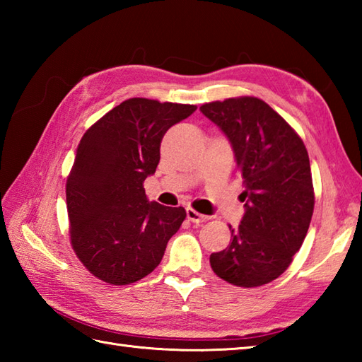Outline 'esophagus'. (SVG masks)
Segmentation results:
<instances>
[{
	"mask_svg": "<svg viewBox=\"0 0 362 362\" xmlns=\"http://www.w3.org/2000/svg\"><path fill=\"white\" fill-rule=\"evenodd\" d=\"M187 218L191 222H205V221L210 219V216H206V214H201V213L193 210V209H187Z\"/></svg>",
	"mask_w": 362,
	"mask_h": 362,
	"instance_id": "34e87169",
	"label": "esophagus"
}]
</instances>
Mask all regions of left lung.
Listing matches in <instances>:
<instances>
[{
  "label": "left lung",
  "mask_w": 362,
  "mask_h": 362,
  "mask_svg": "<svg viewBox=\"0 0 362 362\" xmlns=\"http://www.w3.org/2000/svg\"><path fill=\"white\" fill-rule=\"evenodd\" d=\"M228 138L244 179L245 213L227 249L211 253L219 279L263 286L286 271L302 247L314 210L308 151L272 107L253 96L201 105Z\"/></svg>",
  "instance_id": "obj_1"
}]
</instances>
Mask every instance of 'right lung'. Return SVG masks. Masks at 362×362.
Instances as JSON below:
<instances>
[{
  "instance_id": "obj_1",
  "label": "right lung",
  "mask_w": 362,
  "mask_h": 362,
  "mask_svg": "<svg viewBox=\"0 0 362 362\" xmlns=\"http://www.w3.org/2000/svg\"><path fill=\"white\" fill-rule=\"evenodd\" d=\"M196 109L132 98L83 134L66 179V210L73 250L96 279L121 286L160 264L187 211L149 202L143 183L156 173L166 130Z\"/></svg>"
}]
</instances>
